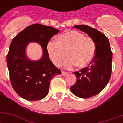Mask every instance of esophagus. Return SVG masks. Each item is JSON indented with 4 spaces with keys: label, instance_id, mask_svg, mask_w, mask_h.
<instances>
[{
    "label": "esophagus",
    "instance_id": "1",
    "mask_svg": "<svg viewBox=\"0 0 123 123\" xmlns=\"http://www.w3.org/2000/svg\"><path fill=\"white\" fill-rule=\"evenodd\" d=\"M67 75H68V73H67V72H64V71H62V76H67Z\"/></svg>",
    "mask_w": 123,
    "mask_h": 123
}]
</instances>
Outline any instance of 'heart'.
I'll return each mask as SVG.
<instances>
[{"mask_svg": "<svg viewBox=\"0 0 123 123\" xmlns=\"http://www.w3.org/2000/svg\"><path fill=\"white\" fill-rule=\"evenodd\" d=\"M47 53L53 64L60 67L65 58L64 66L72 68L88 66L94 58L96 51L95 41L76 30L68 31L59 35L56 43L50 41L46 47Z\"/></svg>", "mask_w": 123, "mask_h": 123, "instance_id": "obj_1", "label": "heart"}]
</instances>
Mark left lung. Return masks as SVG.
<instances>
[{
    "label": "left lung",
    "mask_w": 123,
    "mask_h": 123,
    "mask_svg": "<svg viewBox=\"0 0 123 123\" xmlns=\"http://www.w3.org/2000/svg\"><path fill=\"white\" fill-rule=\"evenodd\" d=\"M74 27L86 33L96 46L95 56L90 66L74 72L77 80L70 87L74 95L86 99L100 93L108 84L112 70L113 53L108 39L99 31L86 25Z\"/></svg>",
    "instance_id": "left-lung-1"
}]
</instances>
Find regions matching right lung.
<instances>
[{
    "label": "right lung",
    "instance_id": "obj_1",
    "mask_svg": "<svg viewBox=\"0 0 123 123\" xmlns=\"http://www.w3.org/2000/svg\"><path fill=\"white\" fill-rule=\"evenodd\" d=\"M59 30L51 26L35 24L20 32L12 39L6 56L10 83L21 98L28 101H37L45 98L49 92L51 79L61 71L51 62L46 47ZM40 44L43 56L37 62L29 60L25 49L29 42Z\"/></svg>",
    "mask_w": 123,
    "mask_h": 123
}]
</instances>
